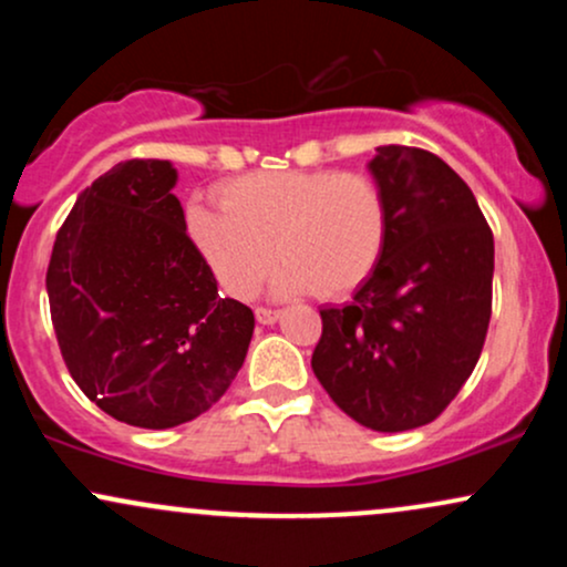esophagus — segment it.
Instances as JSON below:
<instances>
[{
  "label": "esophagus",
  "mask_w": 567,
  "mask_h": 567,
  "mask_svg": "<svg viewBox=\"0 0 567 567\" xmlns=\"http://www.w3.org/2000/svg\"><path fill=\"white\" fill-rule=\"evenodd\" d=\"M256 320L261 324H271L279 320V311L277 309H266V306H258L256 309Z\"/></svg>",
  "instance_id": "1"
}]
</instances>
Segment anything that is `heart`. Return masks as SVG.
Masks as SVG:
<instances>
[{"mask_svg": "<svg viewBox=\"0 0 567 567\" xmlns=\"http://www.w3.org/2000/svg\"><path fill=\"white\" fill-rule=\"evenodd\" d=\"M220 210L192 205L188 237L218 285L247 298L271 264L277 296L317 290L341 298L379 266L389 237L386 194L373 175L341 171H271L218 188Z\"/></svg>", "mask_w": 567, "mask_h": 567, "instance_id": "b5f03b06", "label": "heart"}]
</instances>
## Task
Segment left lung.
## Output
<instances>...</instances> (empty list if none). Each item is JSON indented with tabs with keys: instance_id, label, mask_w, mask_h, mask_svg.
Returning a JSON list of instances; mask_svg holds the SVG:
<instances>
[{
	"instance_id": "left-lung-1",
	"label": "left lung",
	"mask_w": 567,
	"mask_h": 567,
	"mask_svg": "<svg viewBox=\"0 0 567 567\" xmlns=\"http://www.w3.org/2000/svg\"><path fill=\"white\" fill-rule=\"evenodd\" d=\"M368 167L386 194V247L354 301L320 309L311 370L357 424L408 432L437 419L477 365L493 303V231L437 154L379 146Z\"/></svg>"
}]
</instances>
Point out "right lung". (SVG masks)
Segmentation results:
<instances>
[{
	"label": "right lung",
	"instance_id": "obj_1",
	"mask_svg": "<svg viewBox=\"0 0 567 567\" xmlns=\"http://www.w3.org/2000/svg\"><path fill=\"white\" fill-rule=\"evenodd\" d=\"M167 159H127L76 197L48 266L71 379L122 424L171 429L231 386L256 317L218 296Z\"/></svg>",
	"mask_w": 567,
	"mask_h": 567
}]
</instances>
